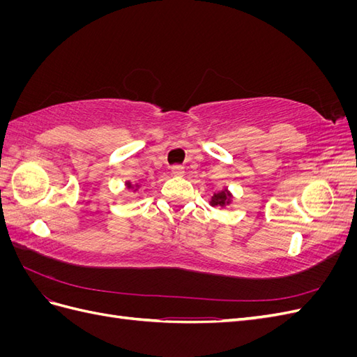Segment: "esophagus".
<instances>
[{
    "instance_id": "1",
    "label": "esophagus",
    "mask_w": 357,
    "mask_h": 357,
    "mask_svg": "<svg viewBox=\"0 0 357 357\" xmlns=\"http://www.w3.org/2000/svg\"><path fill=\"white\" fill-rule=\"evenodd\" d=\"M171 174L174 177H183L185 176V168H183L181 165H174L171 168Z\"/></svg>"
}]
</instances>
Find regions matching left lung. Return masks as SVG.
Masks as SVG:
<instances>
[{"label": "left lung", "instance_id": "8db88e82", "mask_svg": "<svg viewBox=\"0 0 357 357\" xmlns=\"http://www.w3.org/2000/svg\"><path fill=\"white\" fill-rule=\"evenodd\" d=\"M232 198H234V195L231 193V190L228 188H225L222 190L214 192L208 204L211 205V207H222L223 208V207H228V205L232 204Z\"/></svg>", "mask_w": 357, "mask_h": 357}]
</instances>
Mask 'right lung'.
Returning <instances> with one entry per match:
<instances>
[{
  "mask_svg": "<svg viewBox=\"0 0 357 357\" xmlns=\"http://www.w3.org/2000/svg\"><path fill=\"white\" fill-rule=\"evenodd\" d=\"M125 186H126L128 190H134V192H137L139 188H142V185H139V183H132V181H129V180L125 181Z\"/></svg>",
  "mask_w": 357,
  "mask_h": 357,
  "instance_id": "obj_1",
  "label": "right lung"
}]
</instances>
